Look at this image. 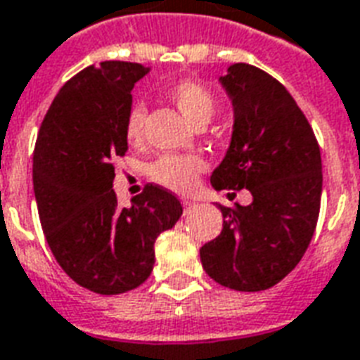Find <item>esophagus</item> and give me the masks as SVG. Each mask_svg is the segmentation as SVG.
<instances>
[{
    "mask_svg": "<svg viewBox=\"0 0 360 360\" xmlns=\"http://www.w3.org/2000/svg\"><path fill=\"white\" fill-rule=\"evenodd\" d=\"M182 205L186 207V209H191V207H195V201H190V199H184Z\"/></svg>",
    "mask_w": 360,
    "mask_h": 360,
    "instance_id": "1",
    "label": "esophagus"
}]
</instances>
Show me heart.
Returning <instances> with one entry per match:
<instances>
[{"mask_svg": "<svg viewBox=\"0 0 360 360\" xmlns=\"http://www.w3.org/2000/svg\"><path fill=\"white\" fill-rule=\"evenodd\" d=\"M169 97L180 112L193 124L207 122L214 115L217 97L205 84L198 80H180L169 90ZM146 111L141 105H134L126 117V138L138 141L143 134ZM207 170V162L199 155H161L149 169V176L162 188L176 193L193 190L199 176Z\"/></svg>", "mask_w": 360, "mask_h": 360, "instance_id": "heart-1", "label": "heart"}]
</instances>
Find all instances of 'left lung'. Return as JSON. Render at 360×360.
<instances>
[{"label":"left lung","mask_w":360,"mask_h":360,"mask_svg":"<svg viewBox=\"0 0 360 360\" xmlns=\"http://www.w3.org/2000/svg\"><path fill=\"white\" fill-rule=\"evenodd\" d=\"M234 105L232 141L211 184L249 190L253 203L222 207V232L199 255L224 288L261 291L297 266L316 228L322 159L309 120L276 78L236 63L220 78Z\"/></svg>","instance_id":"8db88e82"}]
</instances>
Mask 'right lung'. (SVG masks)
I'll list each match as a JSON object with an SVG mask.
<instances>
[{
  "mask_svg": "<svg viewBox=\"0 0 360 360\" xmlns=\"http://www.w3.org/2000/svg\"><path fill=\"white\" fill-rule=\"evenodd\" d=\"M148 70L124 61L80 70L55 96L34 148V195L47 245L76 284L101 295L143 284L157 236L182 214L176 195L161 186L146 184L130 209H120L112 190V161L128 149L132 88Z\"/></svg>",
  "mask_w": 360,
  "mask_h": 360,
  "instance_id": "right-lung-1",
  "label": "right lung"
}]
</instances>
